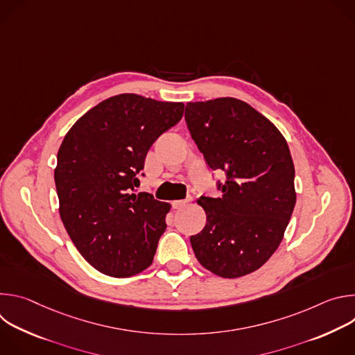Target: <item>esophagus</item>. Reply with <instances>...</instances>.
<instances>
[{
  "instance_id": "esophagus-1",
  "label": "esophagus",
  "mask_w": 355,
  "mask_h": 355,
  "mask_svg": "<svg viewBox=\"0 0 355 355\" xmlns=\"http://www.w3.org/2000/svg\"><path fill=\"white\" fill-rule=\"evenodd\" d=\"M192 198L191 196H188L187 199H181V200H173V208L174 209H181V208H184L188 202L191 200Z\"/></svg>"
}]
</instances>
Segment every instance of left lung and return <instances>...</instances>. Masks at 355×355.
<instances>
[{
  "mask_svg": "<svg viewBox=\"0 0 355 355\" xmlns=\"http://www.w3.org/2000/svg\"><path fill=\"white\" fill-rule=\"evenodd\" d=\"M185 122L212 170L220 198L200 196L207 225L191 236L195 257L211 272L239 278L278 248L292 216L295 167L286 140L266 116L236 98L188 103Z\"/></svg>",
  "mask_w": 355,
  "mask_h": 355,
  "instance_id": "obj_1",
  "label": "left lung"
}]
</instances>
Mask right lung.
Masks as SVG:
<instances>
[{
  "label": "right lung",
  "instance_id": "add662e5",
  "mask_svg": "<svg viewBox=\"0 0 355 355\" xmlns=\"http://www.w3.org/2000/svg\"><path fill=\"white\" fill-rule=\"evenodd\" d=\"M182 114V103L121 94L89 110L64 136L55 170L60 218L99 272L126 278L153 263L171 207L135 193V187L148 148Z\"/></svg>",
  "mask_w": 355,
  "mask_h": 355
}]
</instances>
